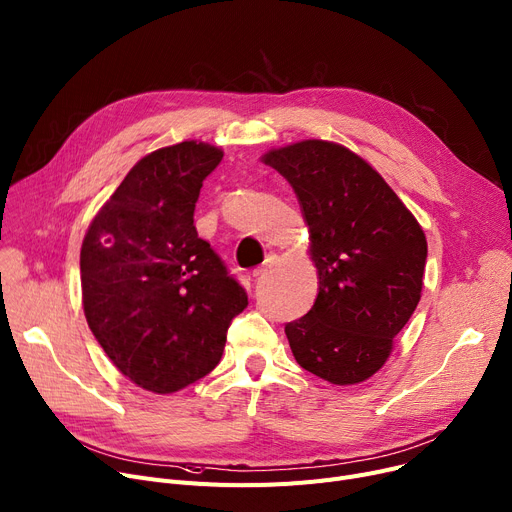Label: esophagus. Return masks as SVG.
<instances>
[{"mask_svg":"<svg viewBox=\"0 0 512 512\" xmlns=\"http://www.w3.org/2000/svg\"><path fill=\"white\" fill-rule=\"evenodd\" d=\"M276 263H278V255H276V253H269V255L265 257V261H263L259 267H255V269H253V276H255V278L263 276L265 271H267L271 265H276Z\"/></svg>","mask_w":512,"mask_h":512,"instance_id":"esophagus-1","label":"esophagus"}]
</instances>
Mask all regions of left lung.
<instances>
[{"instance_id": "1", "label": "left lung", "mask_w": 512, "mask_h": 512, "mask_svg": "<svg viewBox=\"0 0 512 512\" xmlns=\"http://www.w3.org/2000/svg\"><path fill=\"white\" fill-rule=\"evenodd\" d=\"M290 183L311 232L319 292L286 323L296 362L333 385L362 383L420 302L426 236L385 179L344 146L306 140L263 156Z\"/></svg>"}]
</instances>
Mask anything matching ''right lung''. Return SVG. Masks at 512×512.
Listing matches in <instances>:
<instances>
[{"label": "right lung", "instance_id": "add662e5", "mask_svg": "<svg viewBox=\"0 0 512 512\" xmlns=\"http://www.w3.org/2000/svg\"><path fill=\"white\" fill-rule=\"evenodd\" d=\"M222 150L181 142L135 164L92 220L80 253L84 315L129 381L179 391L216 368L249 304L197 236L195 203Z\"/></svg>", "mask_w": 512, "mask_h": 512}]
</instances>
